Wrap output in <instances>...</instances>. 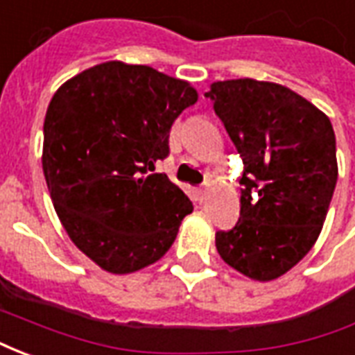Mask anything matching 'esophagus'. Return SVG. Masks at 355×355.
Returning a JSON list of instances; mask_svg holds the SVG:
<instances>
[{
	"mask_svg": "<svg viewBox=\"0 0 355 355\" xmlns=\"http://www.w3.org/2000/svg\"><path fill=\"white\" fill-rule=\"evenodd\" d=\"M207 193H209L207 188H198V190H196V198H198L200 203H203V201L207 200Z\"/></svg>",
	"mask_w": 355,
	"mask_h": 355,
	"instance_id": "1",
	"label": "esophagus"
}]
</instances>
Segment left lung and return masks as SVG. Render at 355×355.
<instances>
[{
    "label": "left lung",
    "mask_w": 355,
    "mask_h": 355,
    "mask_svg": "<svg viewBox=\"0 0 355 355\" xmlns=\"http://www.w3.org/2000/svg\"><path fill=\"white\" fill-rule=\"evenodd\" d=\"M205 96L245 163L239 218L216 232V251L249 279H277L304 259L325 223L338 177L333 125L272 81H215Z\"/></svg>",
    "instance_id": "left-lung-1"
}]
</instances>
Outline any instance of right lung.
Wrapping results in <instances>:
<instances>
[{
	"label": "right lung",
	"mask_w": 355,
	"mask_h": 355,
	"mask_svg": "<svg viewBox=\"0 0 355 355\" xmlns=\"http://www.w3.org/2000/svg\"><path fill=\"white\" fill-rule=\"evenodd\" d=\"M198 102L192 83L150 66L108 60L64 81L43 123L51 201L73 245L110 274L162 259L192 201L155 162L171 125Z\"/></svg>",
	"instance_id": "right-lung-1"
}]
</instances>
